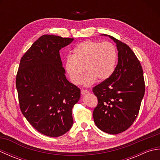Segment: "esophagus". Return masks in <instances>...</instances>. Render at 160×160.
<instances>
[{
    "label": "esophagus",
    "instance_id": "obj_1",
    "mask_svg": "<svg viewBox=\"0 0 160 160\" xmlns=\"http://www.w3.org/2000/svg\"><path fill=\"white\" fill-rule=\"evenodd\" d=\"M89 91L88 90H85V89H82L81 91V94L82 95H84V94H87V93H89Z\"/></svg>",
    "mask_w": 160,
    "mask_h": 160
}]
</instances>
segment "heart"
<instances>
[{
    "instance_id": "heart-1",
    "label": "heart",
    "mask_w": 160,
    "mask_h": 160,
    "mask_svg": "<svg viewBox=\"0 0 160 160\" xmlns=\"http://www.w3.org/2000/svg\"><path fill=\"white\" fill-rule=\"evenodd\" d=\"M117 58V50L113 43L87 40L75 47L73 56L67 58L64 67L71 82L76 85L80 83L85 69L87 74L83 84L89 87L96 80L104 82L110 78L115 71Z\"/></svg>"
}]
</instances>
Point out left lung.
<instances>
[{
  "mask_svg": "<svg viewBox=\"0 0 160 160\" xmlns=\"http://www.w3.org/2000/svg\"><path fill=\"white\" fill-rule=\"evenodd\" d=\"M108 36L116 43L118 62L113 75L93 88L98 103L93 116L97 127L109 134H118L133 123L145 93L140 62L127 44Z\"/></svg>",
  "mask_w": 160,
  "mask_h": 160,
  "instance_id": "obj_1",
  "label": "left lung"
}]
</instances>
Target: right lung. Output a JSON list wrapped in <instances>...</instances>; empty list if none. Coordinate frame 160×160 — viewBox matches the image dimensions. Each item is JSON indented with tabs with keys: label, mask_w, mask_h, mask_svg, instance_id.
<instances>
[{
	"label": "right lung",
	"mask_w": 160,
	"mask_h": 160,
	"mask_svg": "<svg viewBox=\"0 0 160 160\" xmlns=\"http://www.w3.org/2000/svg\"><path fill=\"white\" fill-rule=\"evenodd\" d=\"M73 40L43 35L20 60L16 85L20 108L29 124L40 133L59 137L73 124L71 110L80 90L65 76L59 51Z\"/></svg>",
	"instance_id": "right-lung-1"
}]
</instances>
